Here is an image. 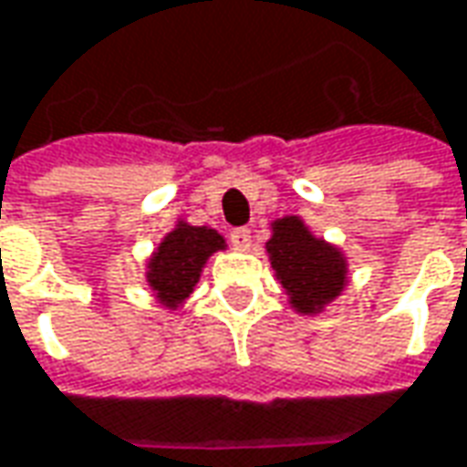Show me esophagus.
Listing matches in <instances>:
<instances>
[{
  "label": "esophagus",
  "mask_w": 467,
  "mask_h": 467,
  "mask_svg": "<svg viewBox=\"0 0 467 467\" xmlns=\"http://www.w3.org/2000/svg\"><path fill=\"white\" fill-rule=\"evenodd\" d=\"M231 244L241 249V252H246L249 246H252V231L249 228H234L231 231Z\"/></svg>",
  "instance_id": "34e87169"
}]
</instances>
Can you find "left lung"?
I'll use <instances>...</instances> for the list:
<instances>
[{
  "instance_id": "obj_1",
  "label": "left lung",
  "mask_w": 467,
  "mask_h": 467,
  "mask_svg": "<svg viewBox=\"0 0 467 467\" xmlns=\"http://www.w3.org/2000/svg\"><path fill=\"white\" fill-rule=\"evenodd\" d=\"M265 249L270 254L275 277L298 314H321L327 303L342 296L347 256L324 239H316L298 215L277 218Z\"/></svg>"
}]
</instances>
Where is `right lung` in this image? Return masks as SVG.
Segmentation results:
<instances>
[{"label":"right lung","mask_w":467,"mask_h":467,"mask_svg":"<svg viewBox=\"0 0 467 467\" xmlns=\"http://www.w3.org/2000/svg\"><path fill=\"white\" fill-rule=\"evenodd\" d=\"M226 249V239L208 226H190L180 221L169 231L149 259L146 283L167 308H180L195 290L200 272L215 252Z\"/></svg>","instance_id":"right-lung-1"}]
</instances>
